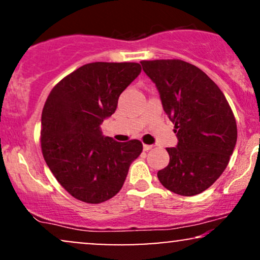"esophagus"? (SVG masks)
I'll return each instance as SVG.
<instances>
[{"label": "esophagus", "instance_id": "1", "mask_svg": "<svg viewBox=\"0 0 260 260\" xmlns=\"http://www.w3.org/2000/svg\"><path fill=\"white\" fill-rule=\"evenodd\" d=\"M143 149H144V151H148V150H150V149H153V145L144 144V145H143Z\"/></svg>", "mask_w": 260, "mask_h": 260}]
</instances>
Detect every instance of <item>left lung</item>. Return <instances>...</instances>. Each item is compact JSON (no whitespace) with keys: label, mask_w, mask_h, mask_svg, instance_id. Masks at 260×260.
Wrapping results in <instances>:
<instances>
[{"label":"left lung","mask_w":260,"mask_h":260,"mask_svg":"<svg viewBox=\"0 0 260 260\" xmlns=\"http://www.w3.org/2000/svg\"><path fill=\"white\" fill-rule=\"evenodd\" d=\"M175 124L177 145L157 172L164 187L180 196L204 192L221 176L237 142V124L219 86L196 66L181 59L142 61Z\"/></svg>","instance_id":"8db88e82"}]
</instances>
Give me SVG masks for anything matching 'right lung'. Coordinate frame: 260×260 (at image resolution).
<instances>
[{"label": "right lung", "mask_w": 260, "mask_h": 260, "mask_svg": "<svg viewBox=\"0 0 260 260\" xmlns=\"http://www.w3.org/2000/svg\"><path fill=\"white\" fill-rule=\"evenodd\" d=\"M139 63L94 62L52 89L41 115V150L56 180L78 201L99 204L117 194L143 144L105 137L101 123L121 92L139 76Z\"/></svg>", "instance_id": "obj_1"}]
</instances>
